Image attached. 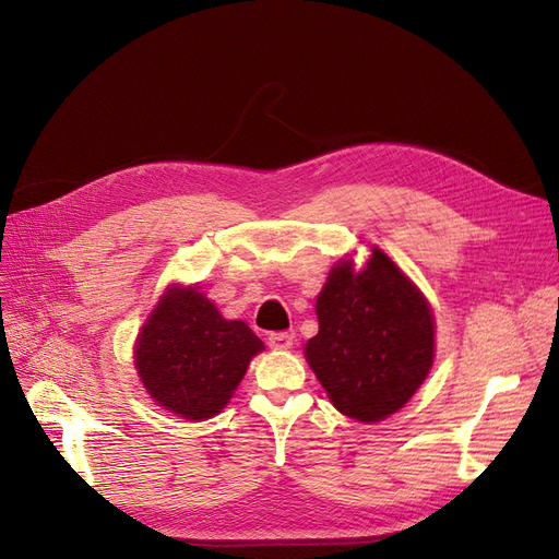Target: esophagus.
I'll return each mask as SVG.
<instances>
[{
    "label": "esophagus",
    "mask_w": 559,
    "mask_h": 559,
    "mask_svg": "<svg viewBox=\"0 0 559 559\" xmlns=\"http://www.w3.org/2000/svg\"><path fill=\"white\" fill-rule=\"evenodd\" d=\"M267 344L274 350H287L292 344H295V335H289V333H272L267 337Z\"/></svg>",
    "instance_id": "esophagus-1"
}]
</instances>
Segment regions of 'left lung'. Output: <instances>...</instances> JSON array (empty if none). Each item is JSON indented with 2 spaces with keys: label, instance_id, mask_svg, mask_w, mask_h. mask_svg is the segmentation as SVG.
I'll list each match as a JSON object with an SVG mask.
<instances>
[{
  "label": "left lung",
  "instance_id": "left-lung-1",
  "mask_svg": "<svg viewBox=\"0 0 559 559\" xmlns=\"http://www.w3.org/2000/svg\"><path fill=\"white\" fill-rule=\"evenodd\" d=\"M319 333L304 354L342 415L383 421L413 399L435 360V314L399 264L371 247L365 267L337 260L321 287Z\"/></svg>",
  "mask_w": 559,
  "mask_h": 559
}]
</instances>
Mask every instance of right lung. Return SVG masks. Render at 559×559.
Here are the masks:
<instances>
[{
	"instance_id": "right-lung-1",
	"label": "right lung",
	"mask_w": 559,
	"mask_h": 559,
	"mask_svg": "<svg viewBox=\"0 0 559 559\" xmlns=\"http://www.w3.org/2000/svg\"><path fill=\"white\" fill-rule=\"evenodd\" d=\"M264 344L242 319H224L197 285H169L142 324L133 365L160 407L188 421L219 415Z\"/></svg>"
}]
</instances>
